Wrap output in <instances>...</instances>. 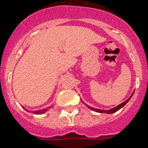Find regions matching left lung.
<instances>
[{
	"label": "left lung",
	"mask_w": 148,
	"mask_h": 148,
	"mask_svg": "<svg viewBox=\"0 0 148 148\" xmlns=\"http://www.w3.org/2000/svg\"><path fill=\"white\" fill-rule=\"evenodd\" d=\"M134 92L132 93V95H131V97H129V98L127 99V101H124V102H123V103H121V104H119V105H117V107H115V108H112V109H110V110H100V109H95V108H90V107H88V105H87V106H88V108H90V110H95V111H96V112H98V113H106V114H112V113L116 112V111H117V110H120L121 108H123V107H124V106L125 105V104H126V103H127V102H128L129 100L131 99V97H132V95H133Z\"/></svg>",
	"instance_id": "1"
}]
</instances>
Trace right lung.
<instances>
[{
    "mask_svg": "<svg viewBox=\"0 0 148 148\" xmlns=\"http://www.w3.org/2000/svg\"><path fill=\"white\" fill-rule=\"evenodd\" d=\"M48 108H47V109H48ZM47 109H43V110H35V111H32V113L35 114H43V113L46 112V111L47 110Z\"/></svg>",
    "mask_w": 148,
    "mask_h": 148,
    "instance_id": "obj_1",
    "label": "right lung"
}]
</instances>
